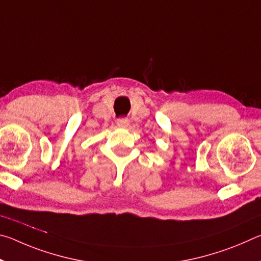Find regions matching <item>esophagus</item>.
Listing matches in <instances>:
<instances>
[{
    "label": "esophagus",
    "instance_id": "obj_1",
    "mask_svg": "<svg viewBox=\"0 0 261 261\" xmlns=\"http://www.w3.org/2000/svg\"><path fill=\"white\" fill-rule=\"evenodd\" d=\"M116 124L118 127H126L129 125V121H127L126 117H121V118H117Z\"/></svg>",
    "mask_w": 261,
    "mask_h": 261
}]
</instances>
